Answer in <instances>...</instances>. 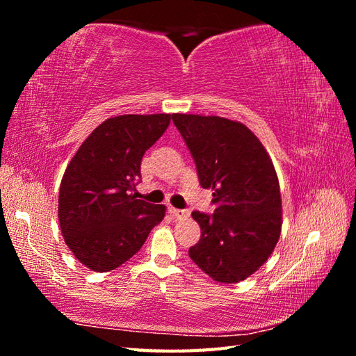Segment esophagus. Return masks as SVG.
I'll return each instance as SVG.
<instances>
[{
    "label": "esophagus",
    "mask_w": 356,
    "mask_h": 356,
    "mask_svg": "<svg viewBox=\"0 0 356 356\" xmlns=\"http://www.w3.org/2000/svg\"><path fill=\"white\" fill-rule=\"evenodd\" d=\"M170 214L174 217V218H186L190 217V211L188 209H177V208H170Z\"/></svg>",
    "instance_id": "34e87169"
}]
</instances>
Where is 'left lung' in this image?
<instances>
[{"label": "left lung", "mask_w": 356, "mask_h": 356, "mask_svg": "<svg viewBox=\"0 0 356 356\" xmlns=\"http://www.w3.org/2000/svg\"><path fill=\"white\" fill-rule=\"evenodd\" d=\"M172 122L216 205L211 216L191 214L202 234L188 254L216 282L238 283L269 259L282 232L274 163L259 138L236 120L174 113Z\"/></svg>", "instance_id": "left-lung-1"}]
</instances>
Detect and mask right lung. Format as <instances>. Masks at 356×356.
Returning <instances> with one entry per match:
<instances>
[{
  "label": "right lung",
  "instance_id": "obj_1",
  "mask_svg": "<svg viewBox=\"0 0 356 356\" xmlns=\"http://www.w3.org/2000/svg\"><path fill=\"white\" fill-rule=\"evenodd\" d=\"M171 115H122L96 127L67 165L58 218L65 245L95 272L119 268L139 251L165 217L163 205L136 199L145 151Z\"/></svg>",
  "mask_w": 356,
  "mask_h": 356
}]
</instances>
